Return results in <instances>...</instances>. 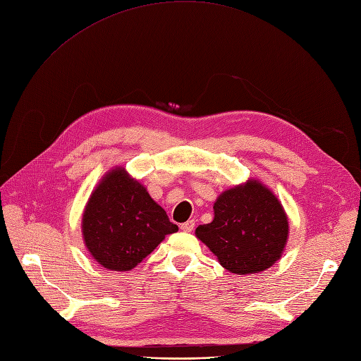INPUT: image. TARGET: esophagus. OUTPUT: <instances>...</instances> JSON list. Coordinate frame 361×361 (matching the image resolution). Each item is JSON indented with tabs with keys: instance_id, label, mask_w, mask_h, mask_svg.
<instances>
[{
	"instance_id": "esophagus-1",
	"label": "esophagus",
	"mask_w": 361,
	"mask_h": 361,
	"mask_svg": "<svg viewBox=\"0 0 361 361\" xmlns=\"http://www.w3.org/2000/svg\"><path fill=\"white\" fill-rule=\"evenodd\" d=\"M194 226H195V221H194V220H188V221L182 223V225H180V229H182L183 232H192Z\"/></svg>"
}]
</instances>
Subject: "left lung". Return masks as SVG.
Masks as SVG:
<instances>
[{"label":"left lung","instance_id":"obj_1","mask_svg":"<svg viewBox=\"0 0 361 361\" xmlns=\"http://www.w3.org/2000/svg\"><path fill=\"white\" fill-rule=\"evenodd\" d=\"M214 219L195 229L219 263L235 274H254L276 263L288 243L289 221L278 197L259 179L223 191Z\"/></svg>","mask_w":361,"mask_h":361}]
</instances>
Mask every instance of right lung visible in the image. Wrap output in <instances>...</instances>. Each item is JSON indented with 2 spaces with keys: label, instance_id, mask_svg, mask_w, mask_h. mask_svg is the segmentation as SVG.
<instances>
[{
  "label": "right lung",
  "instance_id": "obj_1",
  "mask_svg": "<svg viewBox=\"0 0 361 361\" xmlns=\"http://www.w3.org/2000/svg\"><path fill=\"white\" fill-rule=\"evenodd\" d=\"M178 232L147 188L117 166L102 176L82 214L83 244L104 269L129 271Z\"/></svg>",
  "mask_w": 361,
  "mask_h": 361
}]
</instances>
